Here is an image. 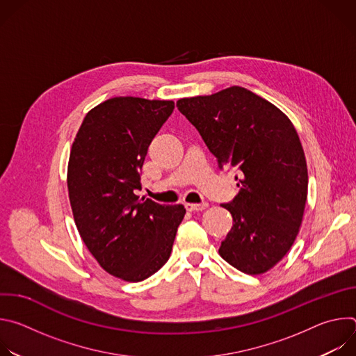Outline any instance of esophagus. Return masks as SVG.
Returning <instances> with one entry per match:
<instances>
[{
  "label": "esophagus",
  "mask_w": 356,
  "mask_h": 356,
  "mask_svg": "<svg viewBox=\"0 0 356 356\" xmlns=\"http://www.w3.org/2000/svg\"><path fill=\"white\" fill-rule=\"evenodd\" d=\"M186 209L188 211H202L209 209V202H198V204H195V202H188V204H186Z\"/></svg>",
  "instance_id": "obj_1"
}]
</instances>
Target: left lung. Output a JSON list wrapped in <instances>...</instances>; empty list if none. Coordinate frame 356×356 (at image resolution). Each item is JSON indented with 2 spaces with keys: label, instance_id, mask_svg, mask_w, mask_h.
Here are the masks:
<instances>
[{
  "label": "left lung",
  "instance_id": "1",
  "mask_svg": "<svg viewBox=\"0 0 356 356\" xmlns=\"http://www.w3.org/2000/svg\"><path fill=\"white\" fill-rule=\"evenodd\" d=\"M177 108L220 169L239 172V193L221 204L234 224L220 255L246 275L268 272L294 243L307 201V163L297 131L277 107L238 86L180 98Z\"/></svg>",
  "mask_w": 356,
  "mask_h": 356
}]
</instances>
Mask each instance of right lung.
<instances>
[{
	"label": "right lung",
	"mask_w": 356,
	"mask_h": 356,
	"mask_svg": "<svg viewBox=\"0 0 356 356\" xmlns=\"http://www.w3.org/2000/svg\"><path fill=\"white\" fill-rule=\"evenodd\" d=\"M173 110V101L110 98L87 113L72 145L67 188L79 234L99 266L127 282L168 262L186 214L136 194L147 147Z\"/></svg>",
	"instance_id": "1"
}]
</instances>
